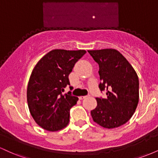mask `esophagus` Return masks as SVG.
Returning a JSON list of instances; mask_svg holds the SVG:
<instances>
[{
  "label": "esophagus",
  "mask_w": 158,
  "mask_h": 158,
  "mask_svg": "<svg viewBox=\"0 0 158 158\" xmlns=\"http://www.w3.org/2000/svg\"><path fill=\"white\" fill-rule=\"evenodd\" d=\"M85 97H86V96H80V97H79V99H85Z\"/></svg>",
  "instance_id": "esophagus-1"
}]
</instances>
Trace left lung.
I'll list each match as a JSON object with an SVG mask.
<instances>
[{"instance_id":"left-lung-1","label":"left lung","mask_w":158,"mask_h":158,"mask_svg":"<svg viewBox=\"0 0 158 158\" xmlns=\"http://www.w3.org/2000/svg\"><path fill=\"white\" fill-rule=\"evenodd\" d=\"M99 64L101 91L107 97L96 98L97 106L90 111L93 120L106 128H114L128 122L139 102V79L131 64L115 49L88 50Z\"/></svg>"}]
</instances>
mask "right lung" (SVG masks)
Wrapping results in <instances>:
<instances>
[{"instance_id": "add662e5", "label": "right lung", "mask_w": 158, "mask_h": 158, "mask_svg": "<svg viewBox=\"0 0 158 158\" xmlns=\"http://www.w3.org/2000/svg\"><path fill=\"white\" fill-rule=\"evenodd\" d=\"M86 51L52 50L43 56L32 70L27 85V103L32 118L47 131L63 129L70 121V109L78 97L62 94L70 85L68 76Z\"/></svg>"}]
</instances>
